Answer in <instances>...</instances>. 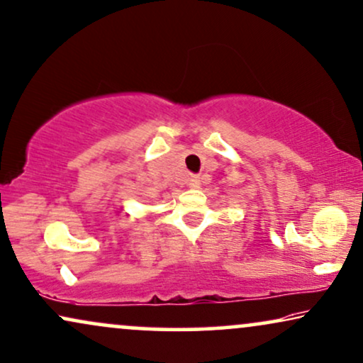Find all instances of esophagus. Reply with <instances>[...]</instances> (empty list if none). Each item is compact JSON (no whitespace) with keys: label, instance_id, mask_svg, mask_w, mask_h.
Returning a JSON list of instances; mask_svg holds the SVG:
<instances>
[{"label":"esophagus","instance_id":"obj_1","mask_svg":"<svg viewBox=\"0 0 363 363\" xmlns=\"http://www.w3.org/2000/svg\"><path fill=\"white\" fill-rule=\"evenodd\" d=\"M188 185L191 188H199L200 186V178L199 177H190L188 178Z\"/></svg>","mask_w":363,"mask_h":363}]
</instances>
